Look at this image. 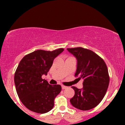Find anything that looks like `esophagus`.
<instances>
[{"mask_svg": "<svg viewBox=\"0 0 125 125\" xmlns=\"http://www.w3.org/2000/svg\"><path fill=\"white\" fill-rule=\"evenodd\" d=\"M67 87V86H64V85L62 86V89H66Z\"/></svg>", "mask_w": 125, "mask_h": 125, "instance_id": "esophagus-1", "label": "esophagus"}]
</instances>
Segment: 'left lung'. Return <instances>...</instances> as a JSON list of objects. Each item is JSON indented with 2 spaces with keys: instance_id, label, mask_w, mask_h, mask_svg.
I'll return each mask as SVG.
<instances>
[{
  "instance_id": "1",
  "label": "left lung",
  "mask_w": 125,
  "mask_h": 125,
  "mask_svg": "<svg viewBox=\"0 0 125 125\" xmlns=\"http://www.w3.org/2000/svg\"><path fill=\"white\" fill-rule=\"evenodd\" d=\"M67 49L77 60L74 76L83 79L82 89L72 87L74 95L70 102L78 109H92L100 104L108 88L110 78L106 64L102 58L89 49L81 47Z\"/></svg>"
}]
</instances>
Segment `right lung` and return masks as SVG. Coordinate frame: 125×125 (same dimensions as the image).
I'll return each instance as SVG.
<instances>
[{"label":"right lung","instance_id":"obj_1","mask_svg":"<svg viewBox=\"0 0 125 125\" xmlns=\"http://www.w3.org/2000/svg\"><path fill=\"white\" fill-rule=\"evenodd\" d=\"M64 51L38 50L26 54L16 70L14 81L20 100L29 110L38 113L48 112L54 106V100L61 92L59 84L51 85L42 76L46 75L54 58Z\"/></svg>","mask_w":125,"mask_h":125}]
</instances>
